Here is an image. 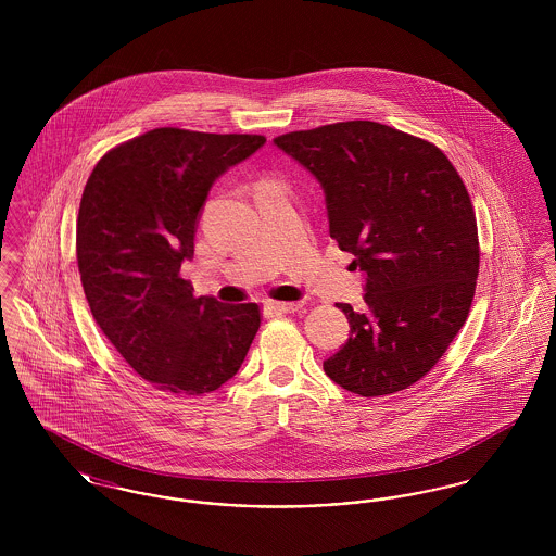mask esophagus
Instances as JSON below:
<instances>
[{"label": "esophagus", "instance_id": "34e87169", "mask_svg": "<svg viewBox=\"0 0 556 556\" xmlns=\"http://www.w3.org/2000/svg\"><path fill=\"white\" fill-rule=\"evenodd\" d=\"M304 304L302 302H275V300H268L266 302V308L268 311H275V313H295L300 311Z\"/></svg>", "mask_w": 556, "mask_h": 556}]
</instances>
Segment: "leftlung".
Returning <instances> with one entry per match:
<instances>
[{"label":"left lung","instance_id":"1","mask_svg":"<svg viewBox=\"0 0 556 556\" xmlns=\"http://www.w3.org/2000/svg\"><path fill=\"white\" fill-rule=\"evenodd\" d=\"M273 141L317 177L329 236L367 279L365 311L336 304L350 338L323 369L358 396L410 388L444 356L476 295V212L460 175L438 146L372 121Z\"/></svg>","mask_w":556,"mask_h":556}]
</instances>
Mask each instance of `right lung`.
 Returning <instances> with one entry per match:
<instances>
[{"mask_svg": "<svg viewBox=\"0 0 556 556\" xmlns=\"http://www.w3.org/2000/svg\"><path fill=\"white\" fill-rule=\"evenodd\" d=\"M265 141L160 127L106 152L83 189L77 263L85 298L110 344L156 390H218L261 327L254 302L195 298L181 263L193 256L212 184Z\"/></svg>", "mask_w": 556, "mask_h": 556, "instance_id": "add662e5", "label": "right lung"}]
</instances>
